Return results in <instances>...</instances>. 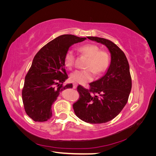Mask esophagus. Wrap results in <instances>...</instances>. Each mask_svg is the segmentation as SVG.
I'll return each instance as SVG.
<instances>
[{"label":"esophagus","mask_w":156,"mask_h":156,"mask_svg":"<svg viewBox=\"0 0 156 156\" xmlns=\"http://www.w3.org/2000/svg\"><path fill=\"white\" fill-rule=\"evenodd\" d=\"M77 87V84H75V83H73V88L75 89V88H76Z\"/></svg>","instance_id":"esophagus-1"}]
</instances>
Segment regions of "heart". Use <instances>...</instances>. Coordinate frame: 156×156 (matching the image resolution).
<instances>
[{"instance_id": "b5f03b06", "label": "heart", "mask_w": 156, "mask_h": 156, "mask_svg": "<svg viewBox=\"0 0 156 156\" xmlns=\"http://www.w3.org/2000/svg\"><path fill=\"white\" fill-rule=\"evenodd\" d=\"M78 51L86 56L88 60L85 66L86 70H76L70 75L71 82L80 84H85L91 81L94 77V73L100 74L107 69L109 65V55L105 51L100 50L95 44H88L80 46ZM64 63L68 69H72L75 64V55L72 51H68L64 55Z\"/></svg>"}]
</instances>
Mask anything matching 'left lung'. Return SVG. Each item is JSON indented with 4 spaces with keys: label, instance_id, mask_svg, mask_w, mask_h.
<instances>
[{
    "label": "left lung",
    "instance_id": "1",
    "mask_svg": "<svg viewBox=\"0 0 156 156\" xmlns=\"http://www.w3.org/2000/svg\"><path fill=\"white\" fill-rule=\"evenodd\" d=\"M87 38L105 45L111 53V63L105 74L89 84V90L78 86L80 98L73 105L76 116L90 124L112 120L123 109L131 90L129 65L124 53L112 41L102 37ZM96 93L97 95H94Z\"/></svg>",
    "mask_w": 156,
    "mask_h": 156
}]
</instances>
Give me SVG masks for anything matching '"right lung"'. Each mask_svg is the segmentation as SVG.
<instances>
[{
  "label": "right lung",
  "instance_id": "right-lung-1",
  "mask_svg": "<svg viewBox=\"0 0 156 156\" xmlns=\"http://www.w3.org/2000/svg\"><path fill=\"white\" fill-rule=\"evenodd\" d=\"M86 37L72 34L60 36L44 45L35 55L28 72L22 98L25 112L35 122H45L52 116V105L60 93L72 83L62 86L68 77L64 63V55L72 45Z\"/></svg>",
  "mask_w": 156,
  "mask_h": 156
}]
</instances>
